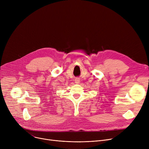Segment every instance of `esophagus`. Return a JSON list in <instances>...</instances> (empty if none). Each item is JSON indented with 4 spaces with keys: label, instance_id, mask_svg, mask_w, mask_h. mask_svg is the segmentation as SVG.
Here are the masks:
<instances>
[{
    "label": "esophagus",
    "instance_id": "obj_1",
    "mask_svg": "<svg viewBox=\"0 0 149 149\" xmlns=\"http://www.w3.org/2000/svg\"><path fill=\"white\" fill-rule=\"evenodd\" d=\"M75 81L76 83H80V79H79V78H77V79H75Z\"/></svg>",
    "mask_w": 149,
    "mask_h": 149
}]
</instances>
